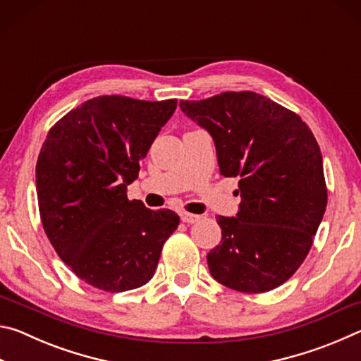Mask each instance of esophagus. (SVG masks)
Instances as JSON below:
<instances>
[{
  "mask_svg": "<svg viewBox=\"0 0 361 361\" xmlns=\"http://www.w3.org/2000/svg\"><path fill=\"white\" fill-rule=\"evenodd\" d=\"M180 218H181L183 223H188V224H192V223L199 221V219H200L199 215H192V213H188V212H181Z\"/></svg>",
  "mask_w": 361,
  "mask_h": 361,
  "instance_id": "34e87169",
  "label": "esophagus"
}]
</instances>
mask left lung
<instances>
[{"label":"left lung","mask_w":361,"mask_h":361,"mask_svg":"<svg viewBox=\"0 0 361 361\" xmlns=\"http://www.w3.org/2000/svg\"><path fill=\"white\" fill-rule=\"evenodd\" d=\"M180 108L212 135L221 175L240 178L237 215L216 218L212 277L243 293L277 288L302 264L326 209L314 133L296 113L250 90L181 100Z\"/></svg>","instance_id":"obj_1"}]
</instances>
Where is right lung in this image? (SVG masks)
I'll use <instances>...</instances> for the list:
<instances>
[{"mask_svg":"<svg viewBox=\"0 0 361 361\" xmlns=\"http://www.w3.org/2000/svg\"><path fill=\"white\" fill-rule=\"evenodd\" d=\"M176 100L103 95L65 114L47 133L36 164L42 228L66 266L85 283L119 293L154 276L175 212L127 199Z\"/></svg>","mask_w":361,"mask_h":361,"instance_id":"obj_1","label":"right lung"}]
</instances>
